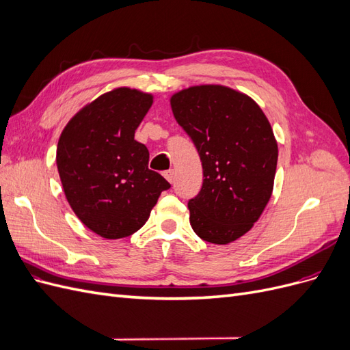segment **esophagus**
I'll return each instance as SVG.
<instances>
[{
    "label": "esophagus",
    "instance_id": "esophagus-1",
    "mask_svg": "<svg viewBox=\"0 0 350 350\" xmlns=\"http://www.w3.org/2000/svg\"><path fill=\"white\" fill-rule=\"evenodd\" d=\"M163 176L167 179L169 183L174 181V169H167V171L163 172Z\"/></svg>",
    "mask_w": 350,
    "mask_h": 350
}]
</instances>
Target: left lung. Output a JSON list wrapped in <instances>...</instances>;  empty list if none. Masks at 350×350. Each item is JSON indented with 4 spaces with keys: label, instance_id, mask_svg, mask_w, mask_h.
I'll list each match as a JSON object with an SVG mask.
<instances>
[{
    "label": "left lung",
    "instance_id": "1",
    "mask_svg": "<svg viewBox=\"0 0 350 350\" xmlns=\"http://www.w3.org/2000/svg\"><path fill=\"white\" fill-rule=\"evenodd\" d=\"M171 107L203 166V185L188 201L193 230L220 245L241 238L273 191L278 143L269 120L247 94L213 84L175 93Z\"/></svg>",
    "mask_w": 350,
    "mask_h": 350
}]
</instances>
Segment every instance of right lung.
<instances>
[{
  "label": "right lung",
  "instance_id": "1",
  "mask_svg": "<svg viewBox=\"0 0 350 350\" xmlns=\"http://www.w3.org/2000/svg\"><path fill=\"white\" fill-rule=\"evenodd\" d=\"M152 94L115 89L72 116L61 133L57 166L77 217L107 239L130 237L150 216L166 179L149 169V150L134 133Z\"/></svg>",
  "mask_w": 350,
  "mask_h": 350
}]
</instances>
